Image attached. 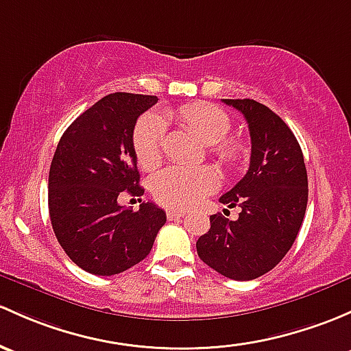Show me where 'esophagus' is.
<instances>
[{
    "instance_id": "obj_1",
    "label": "esophagus",
    "mask_w": 351,
    "mask_h": 351,
    "mask_svg": "<svg viewBox=\"0 0 351 351\" xmlns=\"http://www.w3.org/2000/svg\"><path fill=\"white\" fill-rule=\"evenodd\" d=\"M185 215H186L185 210H168V212H166V217H168V220L182 219V217H185Z\"/></svg>"
}]
</instances>
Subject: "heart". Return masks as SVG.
I'll return each instance as SVG.
<instances>
[{
    "mask_svg": "<svg viewBox=\"0 0 351 351\" xmlns=\"http://www.w3.org/2000/svg\"><path fill=\"white\" fill-rule=\"evenodd\" d=\"M173 117L188 131L210 146L212 154L220 163L237 166L245 156V146L241 139L227 138L232 119L223 109L204 102L185 104L173 112ZM166 138V119L160 112H146L138 121L132 136V145L139 165L154 168L163 156ZM219 175L210 166L173 165L161 169L151 178L153 197L161 205L171 208H190L200 204L206 195L219 188Z\"/></svg>",
    "mask_w": 351,
    "mask_h": 351,
    "instance_id": "obj_1",
    "label": "heart"
}]
</instances>
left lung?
<instances>
[{
    "mask_svg": "<svg viewBox=\"0 0 351 351\" xmlns=\"http://www.w3.org/2000/svg\"><path fill=\"white\" fill-rule=\"evenodd\" d=\"M223 102L249 124L250 165L220 197L228 208L241 206L239 219L210 217L197 252L225 278L250 281L274 269L296 241L308 205V173L296 136L278 114L254 99Z\"/></svg>",
    "mask_w": 351,
    "mask_h": 351,
    "instance_id": "1",
    "label": "left lung"
}]
</instances>
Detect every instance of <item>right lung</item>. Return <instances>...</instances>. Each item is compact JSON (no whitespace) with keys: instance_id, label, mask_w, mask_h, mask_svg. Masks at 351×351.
Returning a JSON list of instances; mask_svg holds the SVG:
<instances>
[{"instance_id":"1","label":"right lung","mask_w":351,"mask_h":351,"mask_svg":"<svg viewBox=\"0 0 351 351\" xmlns=\"http://www.w3.org/2000/svg\"><path fill=\"white\" fill-rule=\"evenodd\" d=\"M156 95L116 92L80 114L58 141L49 173V212L55 237L84 271L114 276L151 252L166 213L153 202L138 212L117 204L141 197L132 132Z\"/></svg>"}]
</instances>
